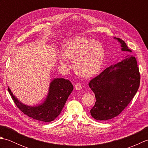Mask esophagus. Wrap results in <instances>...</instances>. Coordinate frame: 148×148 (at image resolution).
I'll return each instance as SVG.
<instances>
[{"label": "esophagus", "mask_w": 148, "mask_h": 148, "mask_svg": "<svg viewBox=\"0 0 148 148\" xmlns=\"http://www.w3.org/2000/svg\"><path fill=\"white\" fill-rule=\"evenodd\" d=\"M75 88L77 90H81V88H82V85H81V84L80 83H77L75 84Z\"/></svg>", "instance_id": "34e87169"}]
</instances>
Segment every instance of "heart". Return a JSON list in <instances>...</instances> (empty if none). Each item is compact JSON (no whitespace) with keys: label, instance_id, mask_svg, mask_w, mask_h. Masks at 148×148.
<instances>
[{"label":"heart","instance_id":"obj_1","mask_svg":"<svg viewBox=\"0 0 148 148\" xmlns=\"http://www.w3.org/2000/svg\"><path fill=\"white\" fill-rule=\"evenodd\" d=\"M62 56L72 62L75 72L83 77H90L98 72L104 58L103 46L95 40L78 37L71 40L62 49ZM63 67L67 64L60 60Z\"/></svg>","mask_w":148,"mask_h":148}]
</instances>
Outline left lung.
<instances>
[{"label": "left lung", "mask_w": 148, "mask_h": 148, "mask_svg": "<svg viewBox=\"0 0 148 148\" xmlns=\"http://www.w3.org/2000/svg\"><path fill=\"white\" fill-rule=\"evenodd\" d=\"M115 39L121 43L122 51H132L124 40ZM140 79L136 58L130 55L94 77L89 83L96 98L95 105L90 110L92 117L106 121L119 115L136 94Z\"/></svg>", "instance_id": "left-lung-1"}]
</instances>
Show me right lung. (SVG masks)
Returning <instances> with one entry per match:
<instances>
[{
    "label": "right lung",
    "instance_id": "obj_1",
    "mask_svg": "<svg viewBox=\"0 0 148 148\" xmlns=\"http://www.w3.org/2000/svg\"><path fill=\"white\" fill-rule=\"evenodd\" d=\"M72 90L73 86L69 80L63 78L55 79L50 84L49 93L45 102L39 106L30 107L21 103L8 88L16 106L22 112L29 117L43 122L52 121L60 114Z\"/></svg>",
    "mask_w": 148,
    "mask_h": 148
}]
</instances>
